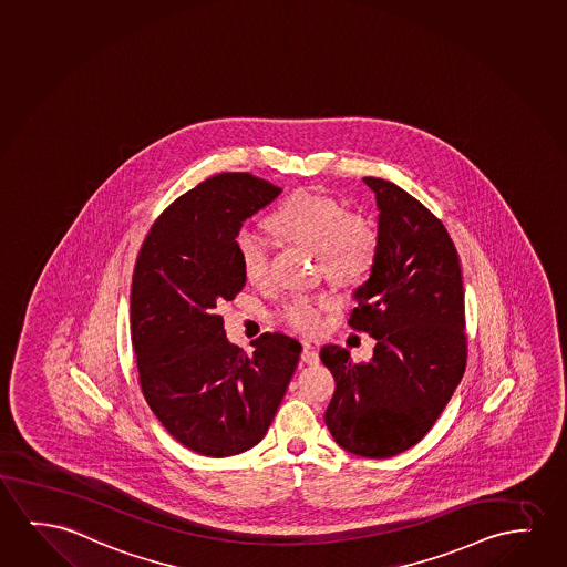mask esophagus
<instances>
[{
  "label": "esophagus",
  "mask_w": 567,
  "mask_h": 567,
  "mask_svg": "<svg viewBox=\"0 0 567 567\" xmlns=\"http://www.w3.org/2000/svg\"><path fill=\"white\" fill-rule=\"evenodd\" d=\"M300 359H302V362H306V364H316V362L320 361V354H318V351H316L313 347L305 346L302 353H300Z\"/></svg>",
  "instance_id": "34e87169"
}]
</instances>
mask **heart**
Wrapping results in <instances>:
<instances>
[{
  "label": "heart",
  "instance_id": "b5f03b06",
  "mask_svg": "<svg viewBox=\"0 0 567 567\" xmlns=\"http://www.w3.org/2000/svg\"><path fill=\"white\" fill-rule=\"evenodd\" d=\"M280 238L318 254L321 271L339 287H357L369 279L380 255V236L364 216L349 213L337 198L300 190L269 216ZM236 255L251 285L269 279V247L251 230L236 234ZM326 296H290L279 318L298 333H316L328 308Z\"/></svg>",
  "mask_w": 567,
  "mask_h": 567
}]
</instances>
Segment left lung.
<instances>
[{"label":"left lung","mask_w":567,"mask_h":567,"mask_svg":"<svg viewBox=\"0 0 567 567\" xmlns=\"http://www.w3.org/2000/svg\"><path fill=\"white\" fill-rule=\"evenodd\" d=\"M364 183L377 193L380 255L349 326L377 347L369 362L341 347L321 349L337 382L326 425L346 451L390 458L427 435L458 386L468 359L466 308L443 221L390 181Z\"/></svg>","instance_id":"1"}]
</instances>
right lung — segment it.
Instances as JSON below:
<instances>
[{
    "instance_id": "1",
    "label": "right lung",
    "mask_w": 567,
    "mask_h": 567,
    "mask_svg": "<svg viewBox=\"0 0 567 567\" xmlns=\"http://www.w3.org/2000/svg\"><path fill=\"white\" fill-rule=\"evenodd\" d=\"M280 187L221 172L175 198L142 241L131 336L150 410L189 451L224 458L261 441L287 394L302 347L262 333L247 354L230 346L220 308L246 287L236 255L241 221Z\"/></svg>"
}]
</instances>
